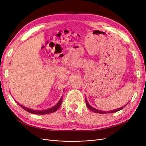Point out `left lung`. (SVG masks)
I'll return each mask as SVG.
<instances>
[{
  "label": "left lung",
  "mask_w": 146,
  "mask_h": 146,
  "mask_svg": "<svg viewBox=\"0 0 146 146\" xmlns=\"http://www.w3.org/2000/svg\"><path fill=\"white\" fill-rule=\"evenodd\" d=\"M85 102H86V105L87 106V107L89 108L91 111H93L94 113H100V114H105V113H115V112H117L118 111H119V110H121L122 109H123V108H124L125 106L127 105V104L123 106V107H121V108H119L118 109H116V110H111V111H100V110H98V109H96L94 108H93L92 107H91V106L89 104V103L88 102V100H86V99H85Z\"/></svg>",
  "instance_id": "obj_1"
}]
</instances>
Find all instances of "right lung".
Segmentation results:
<instances>
[{
    "mask_svg": "<svg viewBox=\"0 0 146 146\" xmlns=\"http://www.w3.org/2000/svg\"><path fill=\"white\" fill-rule=\"evenodd\" d=\"M62 100H63V98H61L59 100V101L57 102V104L56 105H55L54 107H52L50 108H48L47 110H32V109H30L27 107H25L24 106L21 105L20 104H19L18 102H16L18 104V105H19V106L23 108L24 110L25 111H28L29 113H30L32 114H49V113H54L56 111H57V110H58L60 107L61 105V103H62Z\"/></svg>",
    "mask_w": 146,
    "mask_h": 146,
    "instance_id": "right-lung-1",
    "label": "right lung"
}]
</instances>
